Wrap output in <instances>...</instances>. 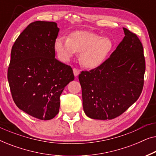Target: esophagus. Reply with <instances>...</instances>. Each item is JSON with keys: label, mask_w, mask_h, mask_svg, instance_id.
<instances>
[{"label": "esophagus", "mask_w": 156, "mask_h": 156, "mask_svg": "<svg viewBox=\"0 0 156 156\" xmlns=\"http://www.w3.org/2000/svg\"><path fill=\"white\" fill-rule=\"evenodd\" d=\"M73 72H74V76H77L79 75V74H80V70H79V69H76V68H74V69H73Z\"/></svg>", "instance_id": "1"}]
</instances>
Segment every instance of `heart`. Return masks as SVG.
Instances as JSON below:
<instances>
[{
	"instance_id": "heart-1",
	"label": "heart",
	"mask_w": 156,
	"mask_h": 156,
	"mask_svg": "<svg viewBox=\"0 0 156 156\" xmlns=\"http://www.w3.org/2000/svg\"><path fill=\"white\" fill-rule=\"evenodd\" d=\"M113 48L114 43L108 37L84 30L73 32L69 37H58L55 42V48L62 60L68 61L76 52H80L81 63L87 68L101 65Z\"/></svg>"
}]
</instances>
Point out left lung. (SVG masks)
I'll return each mask as SVG.
<instances>
[{"mask_svg": "<svg viewBox=\"0 0 156 156\" xmlns=\"http://www.w3.org/2000/svg\"><path fill=\"white\" fill-rule=\"evenodd\" d=\"M123 30L124 37L111 56L99 67L79 75L83 108L91 119L118 117L142 92L146 70L144 48L135 33Z\"/></svg>", "mask_w": 156, "mask_h": 156, "instance_id": "left-lung-1", "label": "left lung"}]
</instances>
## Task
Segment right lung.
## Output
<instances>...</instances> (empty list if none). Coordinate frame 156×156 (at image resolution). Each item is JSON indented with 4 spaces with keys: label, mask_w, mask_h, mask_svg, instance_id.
Here are the masks:
<instances>
[{
    "label": "right lung",
    "mask_w": 156,
    "mask_h": 156,
    "mask_svg": "<svg viewBox=\"0 0 156 156\" xmlns=\"http://www.w3.org/2000/svg\"><path fill=\"white\" fill-rule=\"evenodd\" d=\"M59 30L55 22L31 23L10 54L8 80L12 99L20 109L40 120L58 114L61 94L74 79L72 67L55 57Z\"/></svg>",
    "instance_id": "1"
}]
</instances>
